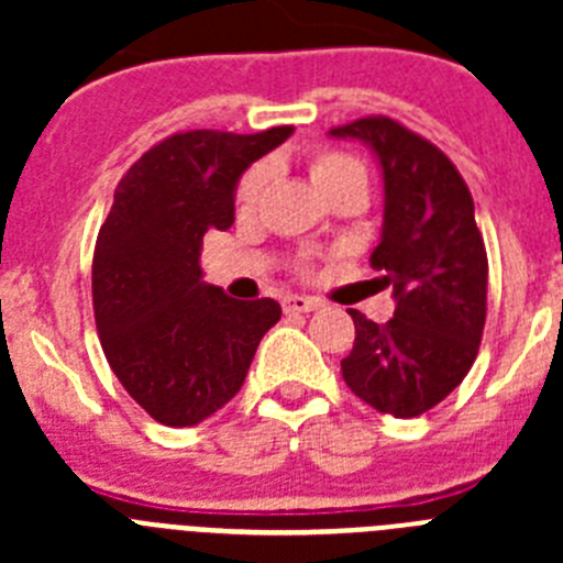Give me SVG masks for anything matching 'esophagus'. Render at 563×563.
I'll list each match as a JSON object with an SVG mask.
<instances>
[{"instance_id": "1", "label": "esophagus", "mask_w": 563, "mask_h": 563, "mask_svg": "<svg viewBox=\"0 0 563 563\" xmlns=\"http://www.w3.org/2000/svg\"><path fill=\"white\" fill-rule=\"evenodd\" d=\"M282 307H285V312H312L321 305H318L316 298H307V296H285L282 298Z\"/></svg>"}]
</instances>
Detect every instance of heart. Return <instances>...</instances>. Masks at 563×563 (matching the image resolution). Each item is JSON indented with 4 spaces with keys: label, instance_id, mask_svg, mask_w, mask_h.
Masks as SVG:
<instances>
[{
    "label": "heart",
    "instance_id": "heart-1",
    "mask_svg": "<svg viewBox=\"0 0 563 563\" xmlns=\"http://www.w3.org/2000/svg\"><path fill=\"white\" fill-rule=\"evenodd\" d=\"M310 177L316 183V188L321 194H332L335 188L343 186H361L366 188V166H363L357 157L346 152H338V148H318L310 154ZM267 183V168L253 166L242 174L239 180L236 194H233V202H236V211H253L265 191Z\"/></svg>",
    "mask_w": 563,
    "mask_h": 563
}]
</instances>
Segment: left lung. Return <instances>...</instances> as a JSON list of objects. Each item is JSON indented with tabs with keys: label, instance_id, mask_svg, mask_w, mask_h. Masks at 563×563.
Returning <instances> with one entry per match:
<instances>
[{
	"label": "left lung",
	"instance_id": "8db88e82",
	"mask_svg": "<svg viewBox=\"0 0 563 563\" xmlns=\"http://www.w3.org/2000/svg\"><path fill=\"white\" fill-rule=\"evenodd\" d=\"M377 154L383 168V233L372 267L395 290V318L375 324L350 310L355 343L343 380L372 409L417 417L462 383L479 352L487 316V253L474 197L431 141L386 114L330 129Z\"/></svg>",
	"mask_w": 563,
	"mask_h": 563
}]
</instances>
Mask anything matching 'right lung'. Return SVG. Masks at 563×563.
<instances>
[{
    "mask_svg": "<svg viewBox=\"0 0 563 563\" xmlns=\"http://www.w3.org/2000/svg\"><path fill=\"white\" fill-rule=\"evenodd\" d=\"M290 134L177 132L114 188L92 256L98 338L123 389L163 426H197L222 409L282 318L273 298L239 301L206 285L200 247L211 228L233 225L242 172Z\"/></svg>",
    "mask_w": 563,
    "mask_h": 563,
    "instance_id": "1",
    "label": "right lung"
}]
</instances>
